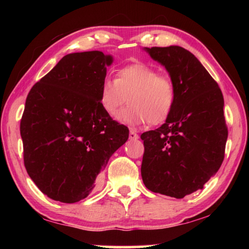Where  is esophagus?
<instances>
[{
  "label": "esophagus",
  "mask_w": 249,
  "mask_h": 249,
  "mask_svg": "<svg viewBox=\"0 0 249 249\" xmlns=\"http://www.w3.org/2000/svg\"><path fill=\"white\" fill-rule=\"evenodd\" d=\"M138 134H136V132H135L134 129H130L129 132V140H138Z\"/></svg>",
  "instance_id": "esophagus-1"
}]
</instances>
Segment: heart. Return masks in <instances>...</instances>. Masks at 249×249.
Returning a JSON list of instances; mask_svg holds the SVG:
<instances>
[{
    "label": "heart",
    "instance_id": "obj_1",
    "mask_svg": "<svg viewBox=\"0 0 249 249\" xmlns=\"http://www.w3.org/2000/svg\"><path fill=\"white\" fill-rule=\"evenodd\" d=\"M104 112L115 115L128 96L129 107L117 119L128 125H158L171 114L177 101L175 82L146 64H133L117 70L115 79L107 77L100 87Z\"/></svg>",
    "mask_w": 249,
    "mask_h": 249
}]
</instances>
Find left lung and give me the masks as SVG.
Wrapping results in <instances>:
<instances>
[{
  "label": "left lung",
  "mask_w": 249,
  "mask_h": 249,
  "mask_svg": "<svg viewBox=\"0 0 249 249\" xmlns=\"http://www.w3.org/2000/svg\"><path fill=\"white\" fill-rule=\"evenodd\" d=\"M145 50L169 72L177 101L165 124L142 134V178L148 190L182 199L203 189L224 160L229 135L224 99L189 50L179 46Z\"/></svg>",
  "instance_id": "left-lung-1"
}]
</instances>
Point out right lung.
<instances>
[{"instance_id": "right-lung-1", "label": "right lung", "mask_w": 249, "mask_h": 249, "mask_svg": "<svg viewBox=\"0 0 249 249\" xmlns=\"http://www.w3.org/2000/svg\"><path fill=\"white\" fill-rule=\"evenodd\" d=\"M112 56L69 53L29 91L20 120L24 165L39 190L74 203L94 190L129 130L104 112L100 87Z\"/></svg>"}]
</instances>
